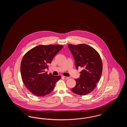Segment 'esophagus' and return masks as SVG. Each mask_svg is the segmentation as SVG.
<instances>
[{
    "label": "esophagus",
    "instance_id": "esophagus-1",
    "mask_svg": "<svg viewBox=\"0 0 127 127\" xmlns=\"http://www.w3.org/2000/svg\"><path fill=\"white\" fill-rule=\"evenodd\" d=\"M62 78H64V79H69V77L64 76H62Z\"/></svg>",
    "mask_w": 127,
    "mask_h": 127
}]
</instances>
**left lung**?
Listing matches in <instances>:
<instances>
[{
	"label": "left lung",
	"mask_w": 127,
	"mask_h": 127,
	"mask_svg": "<svg viewBox=\"0 0 127 127\" xmlns=\"http://www.w3.org/2000/svg\"><path fill=\"white\" fill-rule=\"evenodd\" d=\"M74 57L77 69L81 67L76 85L71 89L73 93L81 96L89 94L96 88L102 72V62L99 54L91 46L84 44L68 45Z\"/></svg>",
	"instance_id": "obj_1"
}]
</instances>
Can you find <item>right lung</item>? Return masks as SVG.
<instances>
[{"mask_svg": "<svg viewBox=\"0 0 127 127\" xmlns=\"http://www.w3.org/2000/svg\"><path fill=\"white\" fill-rule=\"evenodd\" d=\"M63 47L60 45H38L28 51L22 58L20 72L27 89L36 96L42 97L51 93L61 76L47 74L45 69L55 56Z\"/></svg>", "mask_w": 127, "mask_h": 127, "instance_id": "1", "label": "right lung"}]
</instances>
